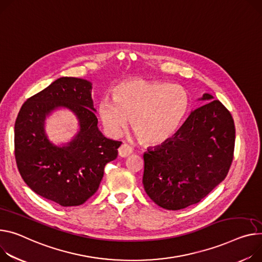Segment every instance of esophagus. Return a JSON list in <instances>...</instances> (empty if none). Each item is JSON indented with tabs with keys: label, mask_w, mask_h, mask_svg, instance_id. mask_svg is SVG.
Masks as SVG:
<instances>
[{
	"label": "esophagus",
	"mask_w": 262,
	"mask_h": 262,
	"mask_svg": "<svg viewBox=\"0 0 262 262\" xmlns=\"http://www.w3.org/2000/svg\"><path fill=\"white\" fill-rule=\"evenodd\" d=\"M132 152H133L132 148L127 144H123L122 146L118 148V154H119V156H122V157H127V156L131 155Z\"/></svg>",
	"instance_id": "34e87169"
}]
</instances>
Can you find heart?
<instances>
[{
    "instance_id": "heart-1",
    "label": "heart",
    "mask_w": 262,
    "mask_h": 262,
    "mask_svg": "<svg viewBox=\"0 0 262 262\" xmlns=\"http://www.w3.org/2000/svg\"><path fill=\"white\" fill-rule=\"evenodd\" d=\"M190 104V95L182 86L134 78L118 84L113 99L100 100L98 115L112 136L122 134L131 118V128L140 143L156 146L167 142L182 126Z\"/></svg>"
}]
</instances>
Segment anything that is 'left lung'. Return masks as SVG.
Instances as JSON below:
<instances>
[{"label":"left lung","mask_w":262,"mask_h":262,"mask_svg":"<svg viewBox=\"0 0 262 262\" xmlns=\"http://www.w3.org/2000/svg\"><path fill=\"white\" fill-rule=\"evenodd\" d=\"M200 99L209 102L191 112L173 137L144 154L145 191L166 210L199 203L226 178L233 162L230 111L209 93Z\"/></svg>","instance_id":"left-lung-1"}]
</instances>
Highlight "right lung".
Instances as JSON below:
<instances>
[{"instance_id":"obj_1","label":"right lung","mask_w":262,"mask_h":262,"mask_svg":"<svg viewBox=\"0 0 262 262\" xmlns=\"http://www.w3.org/2000/svg\"><path fill=\"white\" fill-rule=\"evenodd\" d=\"M91 89L83 78H57L26 100L14 124L19 174L33 192L62 207L83 205L97 191L105 166L122 145L98 130ZM59 106L71 110L80 124L78 134L63 147L52 144L43 129L46 116Z\"/></svg>"}]
</instances>
